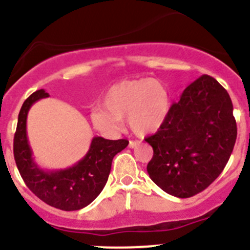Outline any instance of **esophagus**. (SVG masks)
I'll return each instance as SVG.
<instances>
[{
    "label": "esophagus",
    "mask_w": 250,
    "mask_h": 250,
    "mask_svg": "<svg viewBox=\"0 0 250 250\" xmlns=\"http://www.w3.org/2000/svg\"><path fill=\"white\" fill-rule=\"evenodd\" d=\"M140 144H141L140 141H130L129 142V147H130V148H136L137 146H140Z\"/></svg>",
    "instance_id": "34e87169"
}]
</instances>
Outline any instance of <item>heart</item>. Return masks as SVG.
Segmentation results:
<instances>
[{"instance_id": "obj_1", "label": "heart", "mask_w": 250, "mask_h": 250, "mask_svg": "<svg viewBox=\"0 0 250 250\" xmlns=\"http://www.w3.org/2000/svg\"><path fill=\"white\" fill-rule=\"evenodd\" d=\"M102 107L91 113L93 126L105 136L121 129L123 119L132 132L141 136L154 134L167 121L172 109L169 88L162 81L145 77L114 83L102 99Z\"/></svg>"}]
</instances>
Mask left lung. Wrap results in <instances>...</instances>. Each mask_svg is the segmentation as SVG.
Listing matches in <instances>:
<instances>
[{"label": "left lung", "instance_id": "left-lung-1", "mask_svg": "<svg viewBox=\"0 0 250 250\" xmlns=\"http://www.w3.org/2000/svg\"><path fill=\"white\" fill-rule=\"evenodd\" d=\"M236 139L229 94L204 75L185 88L165 125L146 139L153 148L147 172L163 191L190 198L221 174Z\"/></svg>", "mask_w": 250, "mask_h": 250}]
</instances>
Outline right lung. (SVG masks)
<instances>
[{"instance_id":"right-lung-1","label":"right lung","mask_w":250,"mask_h":250,"mask_svg":"<svg viewBox=\"0 0 250 250\" xmlns=\"http://www.w3.org/2000/svg\"><path fill=\"white\" fill-rule=\"evenodd\" d=\"M47 97L49 93L39 89L23 103L13 141L17 168L27 187L47 205L65 211L81 210L101 194L114 156L123 151L129 141L94 136L85 156L77 163L65 169H44L33 157L27 136V116L35 102Z\"/></svg>"}]
</instances>
